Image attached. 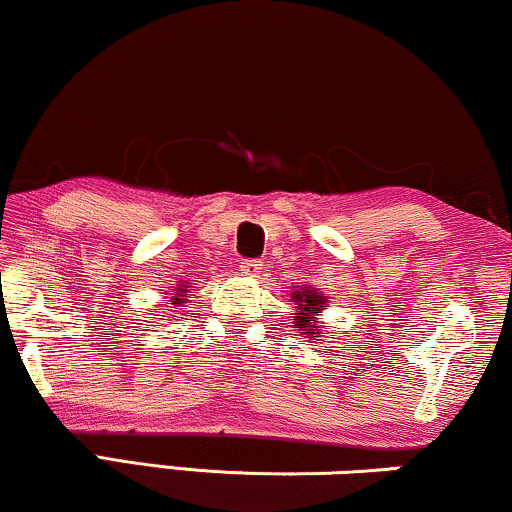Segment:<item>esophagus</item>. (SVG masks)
Wrapping results in <instances>:
<instances>
[{
	"label": "esophagus",
	"instance_id": "34e87169",
	"mask_svg": "<svg viewBox=\"0 0 512 512\" xmlns=\"http://www.w3.org/2000/svg\"><path fill=\"white\" fill-rule=\"evenodd\" d=\"M261 261H258V258H244L242 261V265H240V270L244 272V275H249V277H256L258 272H261Z\"/></svg>",
	"mask_w": 512,
	"mask_h": 512
}]
</instances>
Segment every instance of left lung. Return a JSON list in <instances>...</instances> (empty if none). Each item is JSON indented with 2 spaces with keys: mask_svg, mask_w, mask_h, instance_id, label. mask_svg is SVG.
<instances>
[{
  "mask_svg": "<svg viewBox=\"0 0 512 512\" xmlns=\"http://www.w3.org/2000/svg\"><path fill=\"white\" fill-rule=\"evenodd\" d=\"M291 296L296 298V300H293V303H298L296 328H298V331L312 333V338H319V335L314 333V331H319V326L314 324V314H317L319 310H324L326 298L321 296V293L310 291V289H307V286H300V289L293 291Z\"/></svg>",
  "mask_w": 512,
  "mask_h": 512,
  "instance_id": "obj_1",
  "label": "left lung"
}]
</instances>
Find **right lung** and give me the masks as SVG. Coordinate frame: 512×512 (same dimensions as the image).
<instances>
[{
  "label": "right lung",
  "mask_w": 512,
  "mask_h": 512,
  "mask_svg": "<svg viewBox=\"0 0 512 512\" xmlns=\"http://www.w3.org/2000/svg\"><path fill=\"white\" fill-rule=\"evenodd\" d=\"M181 293H184V289H181ZM181 300H184V298H172V303H174V305H179Z\"/></svg>",
  "instance_id": "obj_1"
}]
</instances>
